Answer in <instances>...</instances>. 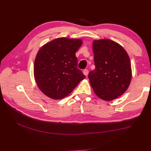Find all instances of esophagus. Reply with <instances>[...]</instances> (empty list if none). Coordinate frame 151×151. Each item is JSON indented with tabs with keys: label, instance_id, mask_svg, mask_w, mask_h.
<instances>
[{
	"label": "esophagus",
	"instance_id": "obj_1",
	"mask_svg": "<svg viewBox=\"0 0 151 151\" xmlns=\"http://www.w3.org/2000/svg\"><path fill=\"white\" fill-rule=\"evenodd\" d=\"M88 73H89V72H88V70H87V69H84V70H83V74L86 76H87L88 75Z\"/></svg>",
	"mask_w": 151,
	"mask_h": 151
}]
</instances>
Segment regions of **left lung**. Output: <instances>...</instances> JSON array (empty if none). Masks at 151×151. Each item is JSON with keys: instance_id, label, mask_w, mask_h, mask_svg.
<instances>
[{"instance_id": "left-lung-1", "label": "left lung", "mask_w": 151, "mask_h": 151, "mask_svg": "<svg viewBox=\"0 0 151 151\" xmlns=\"http://www.w3.org/2000/svg\"><path fill=\"white\" fill-rule=\"evenodd\" d=\"M95 68L88 78L99 98L111 101L124 93L132 78L129 55L121 45L110 40H94L93 45Z\"/></svg>"}]
</instances>
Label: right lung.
I'll return each mask as SVG.
<instances>
[{
  "instance_id": "1",
  "label": "right lung",
  "mask_w": 151,
  "mask_h": 151,
  "mask_svg": "<svg viewBox=\"0 0 151 151\" xmlns=\"http://www.w3.org/2000/svg\"><path fill=\"white\" fill-rule=\"evenodd\" d=\"M79 39L59 38L45 44L36 57L34 75L39 88L54 99L69 94L86 76L77 68Z\"/></svg>"
}]
</instances>
